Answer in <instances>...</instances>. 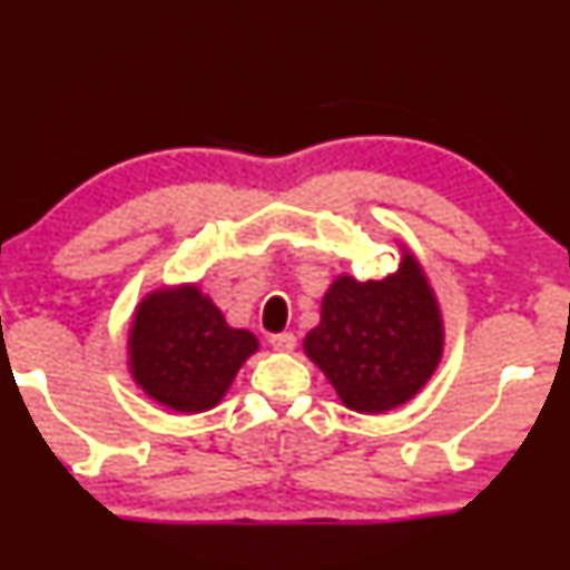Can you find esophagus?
<instances>
[{"label":"esophagus","mask_w":570,"mask_h":570,"mask_svg":"<svg viewBox=\"0 0 570 570\" xmlns=\"http://www.w3.org/2000/svg\"><path fill=\"white\" fill-rule=\"evenodd\" d=\"M268 344L274 346L276 352H292L296 346V336L292 332H284V334H274L272 340H268Z\"/></svg>","instance_id":"obj_1"}]
</instances>
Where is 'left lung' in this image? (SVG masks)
<instances>
[{"instance_id":"obj_1","label":"left lung","mask_w":570,"mask_h":570,"mask_svg":"<svg viewBox=\"0 0 570 570\" xmlns=\"http://www.w3.org/2000/svg\"><path fill=\"white\" fill-rule=\"evenodd\" d=\"M445 350L435 288L417 256L382 282L336 276L322 298V320L304 336L312 360L344 407L382 414L410 402L435 374Z\"/></svg>"}]
</instances>
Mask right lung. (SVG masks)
Returning <instances> with one entry per match:
<instances>
[{
	"instance_id": "1",
	"label": "right lung",
	"mask_w": 570,
	"mask_h": 570,
	"mask_svg": "<svg viewBox=\"0 0 570 570\" xmlns=\"http://www.w3.org/2000/svg\"><path fill=\"white\" fill-rule=\"evenodd\" d=\"M258 340L234 330L196 284L160 286L135 306L128 334V370L153 402L173 412L214 410Z\"/></svg>"
}]
</instances>
